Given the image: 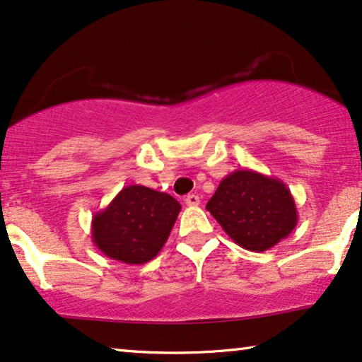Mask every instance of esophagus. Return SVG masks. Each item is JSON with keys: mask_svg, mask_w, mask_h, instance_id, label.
<instances>
[{"mask_svg": "<svg viewBox=\"0 0 362 362\" xmlns=\"http://www.w3.org/2000/svg\"><path fill=\"white\" fill-rule=\"evenodd\" d=\"M185 203L188 206H198L200 205V197L195 195V193H190V195L185 197Z\"/></svg>", "mask_w": 362, "mask_h": 362, "instance_id": "34e87169", "label": "esophagus"}]
</instances>
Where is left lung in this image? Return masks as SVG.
<instances>
[{"label":"left lung","mask_w":362,"mask_h":362,"mask_svg":"<svg viewBox=\"0 0 362 362\" xmlns=\"http://www.w3.org/2000/svg\"><path fill=\"white\" fill-rule=\"evenodd\" d=\"M206 210L238 246L262 252L297 226V206L282 180L254 170H234L220 182Z\"/></svg>","instance_id":"left-lung-1"}]
</instances>
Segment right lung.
I'll return each mask as SVG.
<instances>
[{"instance_id": "right-lung-1", "label": "right lung", "mask_w": 362, "mask_h": 362, "mask_svg": "<svg viewBox=\"0 0 362 362\" xmlns=\"http://www.w3.org/2000/svg\"><path fill=\"white\" fill-rule=\"evenodd\" d=\"M180 210L169 193L128 185L103 211L95 213L91 239L110 259L139 266L160 252Z\"/></svg>"}]
</instances>
